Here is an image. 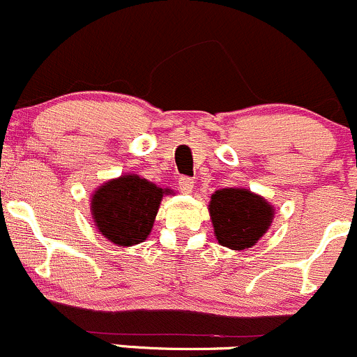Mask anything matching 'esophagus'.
Here are the masks:
<instances>
[{"label": "esophagus", "instance_id": "34e87169", "mask_svg": "<svg viewBox=\"0 0 357 357\" xmlns=\"http://www.w3.org/2000/svg\"><path fill=\"white\" fill-rule=\"evenodd\" d=\"M178 189L182 190L183 194H190L194 189V180L189 177H180L178 178Z\"/></svg>", "mask_w": 357, "mask_h": 357}]
</instances>
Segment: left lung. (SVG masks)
Masks as SVG:
<instances>
[{"label": "left lung", "mask_w": 357, "mask_h": 357, "mask_svg": "<svg viewBox=\"0 0 357 357\" xmlns=\"http://www.w3.org/2000/svg\"><path fill=\"white\" fill-rule=\"evenodd\" d=\"M208 211L218 244L232 251L256 245L275 216L273 206L245 187L218 189L211 194Z\"/></svg>", "instance_id": "8db88e82"}]
</instances>
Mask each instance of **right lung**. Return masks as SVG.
<instances>
[{"mask_svg":"<svg viewBox=\"0 0 357 357\" xmlns=\"http://www.w3.org/2000/svg\"><path fill=\"white\" fill-rule=\"evenodd\" d=\"M172 192L137 174L108 180L91 196L94 225L112 244L123 248L141 244L151 234L161 199Z\"/></svg>","mask_w":357,"mask_h":357,"instance_id":"add662e5","label":"right lung"}]
</instances>
